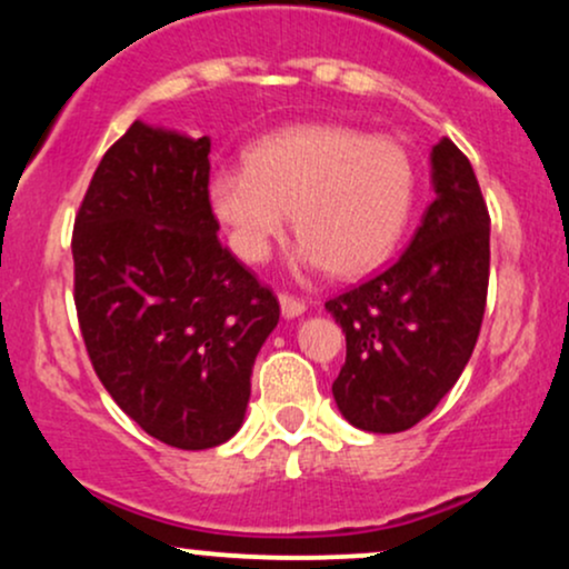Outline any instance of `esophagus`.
<instances>
[{"label": "esophagus", "mask_w": 569, "mask_h": 569, "mask_svg": "<svg viewBox=\"0 0 569 569\" xmlns=\"http://www.w3.org/2000/svg\"><path fill=\"white\" fill-rule=\"evenodd\" d=\"M279 306H282L284 319H296L306 311V303L296 296H287V292H279Z\"/></svg>", "instance_id": "34e87169"}]
</instances>
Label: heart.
<instances>
[{
	"instance_id": "heart-1",
	"label": "heart",
	"mask_w": 569,
	"mask_h": 569,
	"mask_svg": "<svg viewBox=\"0 0 569 569\" xmlns=\"http://www.w3.org/2000/svg\"><path fill=\"white\" fill-rule=\"evenodd\" d=\"M416 186V162L399 140L349 124H296L252 143L244 167L212 172L207 199L247 263L271 256L292 210L298 269L359 277L397 250Z\"/></svg>"
}]
</instances>
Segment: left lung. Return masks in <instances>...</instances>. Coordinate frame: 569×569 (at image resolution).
Masks as SVG:
<instances>
[{"mask_svg": "<svg viewBox=\"0 0 569 569\" xmlns=\"http://www.w3.org/2000/svg\"><path fill=\"white\" fill-rule=\"evenodd\" d=\"M433 202L397 263L327 300L346 332L332 383L340 416L372 433L407 431L469 365L490 279V216L463 151L431 149Z\"/></svg>", "mask_w": 569, "mask_h": 569, "instance_id": "obj_1", "label": "left lung"}]
</instances>
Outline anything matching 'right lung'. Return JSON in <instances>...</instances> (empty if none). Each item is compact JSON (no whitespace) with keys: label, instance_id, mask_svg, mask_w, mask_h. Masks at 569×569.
<instances>
[{"label":"right lung","instance_id":"1","mask_svg":"<svg viewBox=\"0 0 569 569\" xmlns=\"http://www.w3.org/2000/svg\"><path fill=\"white\" fill-rule=\"evenodd\" d=\"M210 138L132 122L73 220V303L100 383L149 437L218 447L242 429L279 300L220 244Z\"/></svg>","mask_w":569,"mask_h":569}]
</instances>
